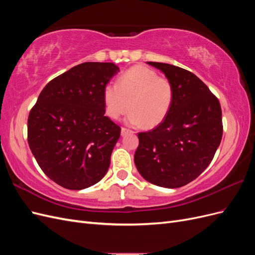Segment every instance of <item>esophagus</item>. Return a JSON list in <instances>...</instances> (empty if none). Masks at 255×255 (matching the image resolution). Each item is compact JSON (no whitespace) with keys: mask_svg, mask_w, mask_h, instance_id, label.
Instances as JSON below:
<instances>
[{"mask_svg":"<svg viewBox=\"0 0 255 255\" xmlns=\"http://www.w3.org/2000/svg\"><path fill=\"white\" fill-rule=\"evenodd\" d=\"M128 133H133V132H132V130H130V129L127 128H121V135H126V134H128Z\"/></svg>","mask_w":255,"mask_h":255,"instance_id":"1","label":"esophagus"}]
</instances>
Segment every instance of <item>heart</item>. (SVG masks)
I'll return each mask as SVG.
<instances>
[{"instance_id": "obj_1", "label": "heart", "mask_w": 255, "mask_h": 255, "mask_svg": "<svg viewBox=\"0 0 255 255\" xmlns=\"http://www.w3.org/2000/svg\"><path fill=\"white\" fill-rule=\"evenodd\" d=\"M173 99L172 82L144 66L130 68L120 75L117 85L107 84L103 90L105 111L110 118L118 120L130 110L127 119L129 125L149 128L165 120Z\"/></svg>"}]
</instances>
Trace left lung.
<instances>
[{
  "instance_id": "obj_1",
  "label": "left lung",
  "mask_w": 255,
  "mask_h": 255,
  "mask_svg": "<svg viewBox=\"0 0 255 255\" xmlns=\"http://www.w3.org/2000/svg\"><path fill=\"white\" fill-rule=\"evenodd\" d=\"M163 72L174 87L171 110L149 132L138 134L134 161L148 182L177 188L201 174L222 138L221 107L206 85L183 68L148 61Z\"/></svg>"
}]
</instances>
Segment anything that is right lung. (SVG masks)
Instances as JSON below:
<instances>
[{"label": "right lung", "instance_id": "right-lung-1", "mask_svg": "<svg viewBox=\"0 0 255 255\" xmlns=\"http://www.w3.org/2000/svg\"><path fill=\"white\" fill-rule=\"evenodd\" d=\"M113 63H83L49 82L27 120V141L41 170L67 189L81 190L106 174L121 128L106 117L104 87Z\"/></svg>", "mask_w": 255, "mask_h": 255}]
</instances>
